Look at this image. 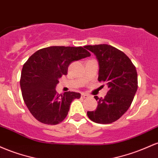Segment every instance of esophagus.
Masks as SVG:
<instances>
[{"label":"esophagus","instance_id":"obj_1","mask_svg":"<svg viewBox=\"0 0 158 158\" xmlns=\"http://www.w3.org/2000/svg\"><path fill=\"white\" fill-rule=\"evenodd\" d=\"M81 97H82V98H88L89 97V95H88L87 94L83 93V94H81Z\"/></svg>","mask_w":158,"mask_h":158}]
</instances>
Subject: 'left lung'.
Listing matches in <instances>:
<instances>
[{
    "label": "left lung",
    "mask_w": 158,
    "mask_h": 158,
    "mask_svg": "<svg viewBox=\"0 0 158 158\" xmlns=\"http://www.w3.org/2000/svg\"><path fill=\"white\" fill-rule=\"evenodd\" d=\"M86 48L98 61V81L106 83L109 89L104 98L95 96L98 106L87 116L95 123L110 124L126 112L134 100L138 87L136 67L125 53L111 45H86Z\"/></svg>",
    "instance_id": "1"
}]
</instances>
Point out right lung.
<instances>
[{"mask_svg":"<svg viewBox=\"0 0 158 158\" xmlns=\"http://www.w3.org/2000/svg\"><path fill=\"white\" fill-rule=\"evenodd\" d=\"M83 47L51 46L35 52L23 65L20 86L24 102L39 122L57 125L65 119L70 104L81 94L66 92L58 94L59 78L67 74L72 62L89 56Z\"/></svg>","mask_w":158,"mask_h":158,"instance_id":"add662e5","label":"right lung"}]
</instances>
